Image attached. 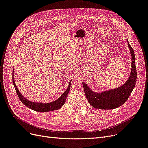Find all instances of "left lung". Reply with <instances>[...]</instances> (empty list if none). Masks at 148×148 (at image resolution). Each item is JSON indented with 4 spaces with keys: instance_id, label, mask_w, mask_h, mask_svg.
I'll list each match as a JSON object with an SVG mask.
<instances>
[{
    "instance_id": "8db88e82",
    "label": "left lung",
    "mask_w": 148,
    "mask_h": 148,
    "mask_svg": "<svg viewBox=\"0 0 148 148\" xmlns=\"http://www.w3.org/2000/svg\"><path fill=\"white\" fill-rule=\"evenodd\" d=\"M127 42L128 49L131 53L132 69L126 82L117 88L102 92L94 91L84 82L83 83L84 91L88 101L95 108L104 110L117 108L127 101L135 86L137 71L135 65V52L130 45L128 40Z\"/></svg>"
}]
</instances>
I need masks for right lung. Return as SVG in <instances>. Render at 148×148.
I'll list each match as a JSON object with an SVG mask.
<instances>
[{
	"instance_id": "add662e5",
	"label": "right lung",
	"mask_w": 148,
	"mask_h": 148,
	"mask_svg": "<svg viewBox=\"0 0 148 148\" xmlns=\"http://www.w3.org/2000/svg\"><path fill=\"white\" fill-rule=\"evenodd\" d=\"M13 73L14 72H13V84L16 89L18 96L20 101L23 102V104L27 107H28V108L32 109L34 111L39 112H49V111L59 109L65 104L67 95H68L70 89L71 79L70 81L68 88H67V89H66V91L62 94L59 99H57V100L52 101L51 102L44 103H44H42V102H34L31 101L27 99H26V98L21 95V92L18 90V89L17 88L16 86L15 82L14 79V74H13Z\"/></svg>"
}]
</instances>
